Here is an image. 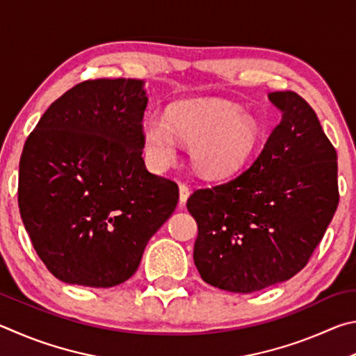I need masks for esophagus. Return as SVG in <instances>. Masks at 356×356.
Wrapping results in <instances>:
<instances>
[{
    "label": "esophagus",
    "instance_id": "1",
    "mask_svg": "<svg viewBox=\"0 0 356 356\" xmlns=\"http://www.w3.org/2000/svg\"><path fill=\"white\" fill-rule=\"evenodd\" d=\"M191 195V191L186 184H179V207H184V203L188 202V197Z\"/></svg>",
    "mask_w": 356,
    "mask_h": 356
}]
</instances>
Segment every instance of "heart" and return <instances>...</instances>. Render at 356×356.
<instances>
[{
    "instance_id": "obj_1",
    "label": "heart",
    "mask_w": 356,
    "mask_h": 356,
    "mask_svg": "<svg viewBox=\"0 0 356 356\" xmlns=\"http://www.w3.org/2000/svg\"><path fill=\"white\" fill-rule=\"evenodd\" d=\"M140 136L149 164L164 168L175 161L178 142L189 143L191 162L207 178H222L244 167L259 142L254 118L222 99H184L173 103L167 115L149 114Z\"/></svg>"
}]
</instances>
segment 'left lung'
I'll use <instances>...</instances> for the list:
<instances>
[{
  "label": "left lung",
  "mask_w": 356,
  "mask_h": 356,
  "mask_svg": "<svg viewBox=\"0 0 356 356\" xmlns=\"http://www.w3.org/2000/svg\"><path fill=\"white\" fill-rule=\"evenodd\" d=\"M269 102L282 120L252 165L188 198L194 263L223 291L250 294L294 277L338 208V154L316 112L296 92H272Z\"/></svg>",
  "instance_id": "1"
}]
</instances>
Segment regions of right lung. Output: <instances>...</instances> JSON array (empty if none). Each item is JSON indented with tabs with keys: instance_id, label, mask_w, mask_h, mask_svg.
<instances>
[{
	"instance_id": "add662e5",
	"label": "right lung",
	"mask_w": 356,
	"mask_h": 356,
	"mask_svg": "<svg viewBox=\"0 0 356 356\" xmlns=\"http://www.w3.org/2000/svg\"><path fill=\"white\" fill-rule=\"evenodd\" d=\"M143 86L84 81L49 106L24 142L18 208L37 254L60 282H127L177 208L178 186L142 159Z\"/></svg>"
}]
</instances>
